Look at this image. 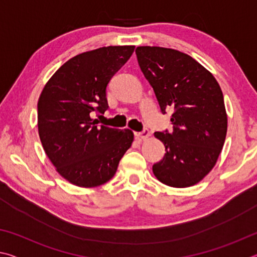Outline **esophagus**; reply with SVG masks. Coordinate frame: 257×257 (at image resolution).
I'll list each match as a JSON object with an SVG mask.
<instances>
[{
  "label": "esophagus",
  "instance_id": "esophagus-1",
  "mask_svg": "<svg viewBox=\"0 0 257 257\" xmlns=\"http://www.w3.org/2000/svg\"><path fill=\"white\" fill-rule=\"evenodd\" d=\"M135 136H136L138 139H141V141H145V139H147L151 136V133L149 129H144L141 133H135Z\"/></svg>",
  "mask_w": 257,
  "mask_h": 257
}]
</instances>
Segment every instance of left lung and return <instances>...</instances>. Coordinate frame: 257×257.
Listing matches in <instances>:
<instances>
[{
  "label": "left lung",
  "instance_id": "8db88e82",
  "mask_svg": "<svg viewBox=\"0 0 257 257\" xmlns=\"http://www.w3.org/2000/svg\"><path fill=\"white\" fill-rule=\"evenodd\" d=\"M136 55L161 112L173 108L172 132L154 133L167 153L153 165V173L176 188L197 184L214 167L224 144L228 119L222 90L210 71L182 52L139 46Z\"/></svg>",
  "mask_w": 257,
  "mask_h": 257
}]
</instances>
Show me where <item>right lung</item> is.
<instances>
[{
    "label": "right lung",
    "mask_w": 257,
    "mask_h": 257,
    "mask_svg": "<svg viewBox=\"0 0 257 257\" xmlns=\"http://www.w3.org/2000/svg\"><path fill=\"white\" fill-rule=\"evenodd\" d=\"M135 46H107L73 56L52 76L38 99V134L61 176L79 187H97L115 175L132 146V130L98 124L108 108L106 87Z\"/></svg>",
    "instance_id": "add662e5"
}]
</instances>
